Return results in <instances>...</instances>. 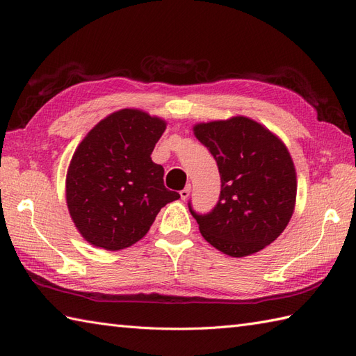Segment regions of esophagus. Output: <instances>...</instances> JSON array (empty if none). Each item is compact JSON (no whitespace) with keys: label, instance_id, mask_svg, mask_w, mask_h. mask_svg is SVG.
Segmentation results:
<instances>
[{"label":"esophagus","instance_id":"1","mask_svg":"<svg viewBox=\"0 0 356 356\" xmlns=\"http://www.w3.org/2000/svg\"><path fill=\"white\" fill-rule=\"evenodd\" d=\"M190 190H191V187H190V186H187L186 188H182V190L179 191V196H181V199H182V200H186V199L190 196Z\"/></svg>","mask_w":356,"mask_h":356}]
</instances>
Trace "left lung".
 Masks as SVG:
<instances>
[{"label": "left lung", "mask_w": 356, "mask_h": 356, "mask_svg": "<svg viewBox=\"0 0 356 356\" xmlns=\"http://www.w3.org/2000/svg\"><path fill=\"white\" fill-rule=\"evenodd\" d=\"M193 131L221 177L211 212L197 213L188 203L202 236L230 257L261 251L285 230L296 207V168L285 144L242 115L199 123Z\"/></svg>", "instance_id": "1"}]
</instances>
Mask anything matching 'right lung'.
I'll use <instances>...</instances> for the list:
<instances>
[{
    "instance_id": "add662e5",
    "label": "right lung",
    "mask_w": 356,
    "mask_h": 356,
    "mask_svg": "<svg viewBox=\"0 0 356 356\" xmlns=\"http://www.w3.org/2000/svg\"><path fill=\"white\" fill-rule=\"evenodd\" d=\"M159 117L124 108L105 117L75 149L67 204L83 238L106 251L143 239L166 203L179 199L163 184L152 153L165 132Z\"/></svg>"
}]
</instances>
